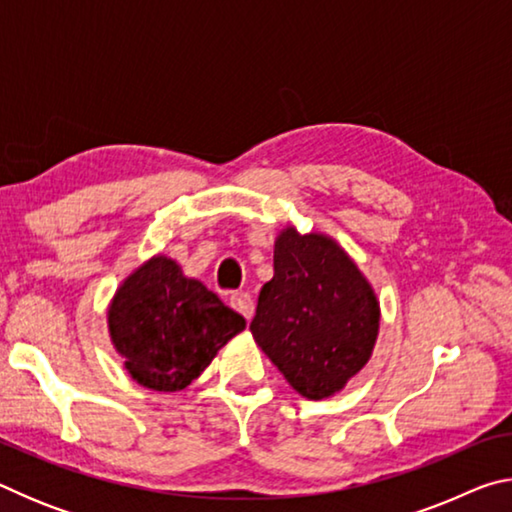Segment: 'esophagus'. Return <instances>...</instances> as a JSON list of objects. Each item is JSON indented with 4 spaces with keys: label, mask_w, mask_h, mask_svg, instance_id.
Instances as JSON below:
<instances>
[{
    "label": "esophagus",
    "mask_w": 512,
    "mask_h": 512,
    "mask_svg": "<svg viewBox=\"0 0 512 512\" xmlns=\"http://www.w3.org/2000/svg\"><path fill=\"white\" fill-rule=\"evenodd\" d=\"M230 307L235 309V311H239L241 316H244L246 320H250L253 318V311H255V302H253V298L248 296V293H232L230 296Z\"/></svg>",
    "instance_id": "1"
}]
</instances>
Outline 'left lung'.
Segmentation results:
<instances>
[{
  "label": "left lung",
  "mask_w": 512,
  "mask_h": 512,
  "mask_svg": "<svg viewBox=\"0 0 512 512\" xmlns=\"http://www.w3.org/2000/svg\"><path fill=\"white\" fill-rule=\"evenodd\" d=\"M379 316L375 289L332 237L293 225L277 235L250 332L293 391L307 400L341 393L372 357Z\"/></svg>",
  "instance_id": "left-lung-1"
}]
</instances>
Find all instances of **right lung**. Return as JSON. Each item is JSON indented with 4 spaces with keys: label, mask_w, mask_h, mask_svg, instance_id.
<instances>
[{
    "label": "right lung",
    "mask_w": 512,
    "mask_h": 512,
    "mask_svg": "<svg viewBox=\"0 0 512 512\" xmlns=\"http://www.w3.org/2000/svg\"><path fill=\"white\" fill-rule=\"evenodd\" d=\"M246 320L167 255H153L119 284L108 305L110 341L137 384L183 391Z\"/></svg>",
    "instance_id": "obj_1"
}]
</instances>
